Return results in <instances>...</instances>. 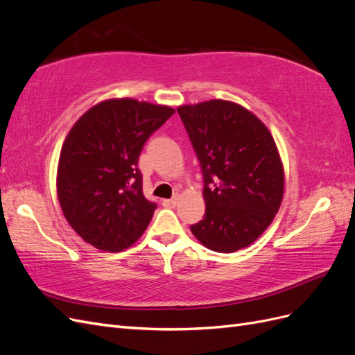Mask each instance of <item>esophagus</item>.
Listing matches in <instances>:
<instances>
[{
  "label": "esophagus",
  "mask_w": 355,
  "mask_h": 355,
  "mask_svg": "<svg viewBox=\"0 0 355 355\" xmlns=\"http://www.w3.org/2000/svg\"><path fill=\"white\" fill-rule=\"evenodd\" d=\"M176 204H178V197L168 198V200H163V206H166V207H175Z\"/></svg>",
  "instance_id": "esophagus-1"
}]
</instances>
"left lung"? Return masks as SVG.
Here are the masks:
<instances>
[{
	"instance_id": "1",
	"label": "left lung",
	"mask_w": 355,
	"mask_h": 355,
	"mask_svg": "<svg viewBox=\"0 0 355 355\" xmlns=\"http://www.w3.org/2000/svg\"><path fill=\"white\" fill-rule=\"evenodd\" d=\"M202 173L206 213L191 231L210 250L252 244L280 209L284 173L265 124L227 101L179 106Z\"/></svg>"
}]
</instances>
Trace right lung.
<instances>
[{"label": "right lung", "instance_id": "obj_1", "mask_svg": "<svg viewBox=\"0 0 355 355\" xmlns=\"http://www.w3.org/2000/svg\"><path fill=\"white\" fill-rule=\"evenodd\" d=\"M173 108L135 99L93 106L62 146L58 196L80 237L105 252L132 245L146 230L157 202L144 196L139 155Z\"/></svg>", "mask_w": 355, "mask_h": 355}]
</instances>
